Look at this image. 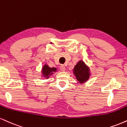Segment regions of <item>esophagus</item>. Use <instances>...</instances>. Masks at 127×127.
I'll list each match as a JSON object with an SVG mask.
<instances>
[{"mask_svg":"<svg viewBox=\"0 0 127 127\" xmlns=\"http://www.w3.org/2000/svg\"><path fill=\"white\" fill-rule=\"evenodd\" d=\"M60 69L62 70V71H64L65 70V67L64 65H61L60 67Z\"/></svg>","mask_w":127,"mask_h":127,"instance_id":"34e87169","label":"esophagus"}]
</instances>
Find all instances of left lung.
Returning a JSON list of instances; mask_svg holds the SVG:
<instances>
[{
    "mask_svg": "<svg viewBox=\"0 0 127 127\" xmlns=\"http://www.w3.org/2000/svg\"><path fill=\"white\" fill-rule=\"evenodd\" d=\"M73 73L79 83H83L88 80L91 76L90 69L85 62L80 60L73 68Z\"/></svg>",
    "mask_w": 127,
    "mask_h": 127,
    "instance_id": "8db88e82",
    "label": "left lung"
}]
</instances>
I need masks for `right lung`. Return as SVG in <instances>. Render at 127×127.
I'll list each match as a JSON object with an SVG mask.
<instances>
[{
    "label": "right lung",
    "instance_id": "add662e5",
    "mask_svg": "<svg viewBox=\"0 0 127 127\" xmlns=\"http://www.w3.org/2000/svg\"><path fill=\"white\" fill-rule=\"evenodd\" d=\"M42 76H44L46 79L50 77V76L54 74V73L57 71V68L55 67H50L48 65H44L43 67L42 68Z\"/></svg>",
    "mask_w": 127,
    "mask_h": 127
}]
</instances>
